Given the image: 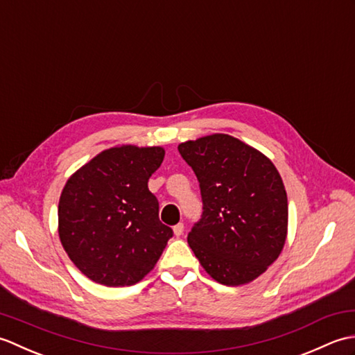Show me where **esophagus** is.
I'll return each instance as SVG.
<instances>
[{"label":"esophagus","instance_id":"esophagus-1","mask_svg":"<svg viewBox=\"0 0 355 355\" xmlns=\"http://www.w3.org/2000/svg\"><path fill=\"white\" fill-rule=\"evenodd\" d=\"M184 232V224L183 223H178L177 225H173V233H175V236H182Z\"/></svg>","mask_w":355,"mask_h":355}]
</instances>
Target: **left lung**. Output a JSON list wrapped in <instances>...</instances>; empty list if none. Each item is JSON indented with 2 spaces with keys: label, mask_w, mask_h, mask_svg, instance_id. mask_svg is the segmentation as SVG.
Segmentation results:
<instances>
[{
  "label": "left lung",
  "mask_w": 355,
  "mask_h": 355,
  "mask_svg": "<svg viewBox=\"0 0 355 355\" xmlns=\"http://www.w3.org/2000/svg\"><path fill=\"white\" fill-rule=\"evenodd\" d=\"M200 183L202 212L187 243L215 281L243 285L262 275L284 248L286 192L275 164L225 134L178 146Z\"/></svg>",
  "instance_id": "left-lung-1"
}]
</instances>
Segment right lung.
Segmentation results:
<instances>
[{
    "label": "right lung",
    "mask_w": 355,
    "mask_h": 355,
    "mask_svg": "<svg viewBox=\"0 0 355 355\" xmlns=\"http://www.w3.org/2000/svg\"><path fill=\"white\" fill-rule=\"evenodd\" d=\"M162 148L103 150L67 182L59 200V238L82 273L107 286L137 284L154 268L173 232L158 218L148 182Z\"/></svg>",
    "instance_id": "add662e5"
}]
</instances>
